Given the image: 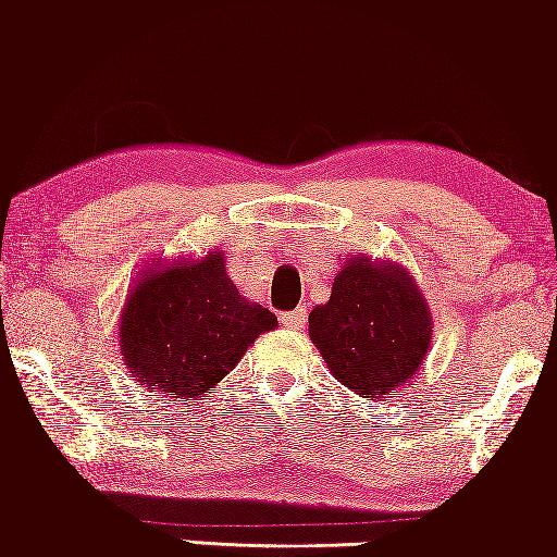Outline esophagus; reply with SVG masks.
Here are the masks:
<instances>
[{"label":"esophagus","instance_id":"obj_1","mask_svg":"<svg viewBox=\"0 0 557 557\" xmlns=\"http://www.w3.org/2000/svg\"><path fill=\"white\" fill-rule=\"evenodd\" d=\"M281 323H284L289 331H302L305 323H308V310L297 308L292 312H284V315H281Z\"/></svg>","mask_w":557,"mask_h":557}]
</instances>
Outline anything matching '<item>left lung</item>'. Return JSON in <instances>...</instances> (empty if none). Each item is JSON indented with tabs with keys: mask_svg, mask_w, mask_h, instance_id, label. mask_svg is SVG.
<instances>
[{
	"mask_svg": "<svg viewBox=\"0 0 557 557\" xmlns=\"http://www.w3.org/2000/svg\"><path fill=\"white\" fill-rule=\"evenodd\" d=\"M308 334L336 381L379 403L423 366L434 318L399 262L352 255L339 262L329 302L310 312Z\"/></svg>",
	"mask_w": 557,
	"mask_h": 557,
	"instance_id": "8db88e82",
	"label": "left lung"
}]
</instances>
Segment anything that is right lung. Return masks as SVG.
Masks as SVG:
<instances>
[{
    "instance_id": "1",
    "label": "right lung",
    "mask_w": 557,
    "mask_h": 557,
    "mask_svg": "<svg viewBox=\"0 0 557 557\" xmlns=\"http://www.w3.org/2000/svg\"><path fill=\"white\" fill-rule=\"evenodd\" d=\"M276 315L249 302L226 273L223 252L149 260L136 276L117 321L128 373L181 403L215 389Z\"/></svg>"
}]
</instances>
